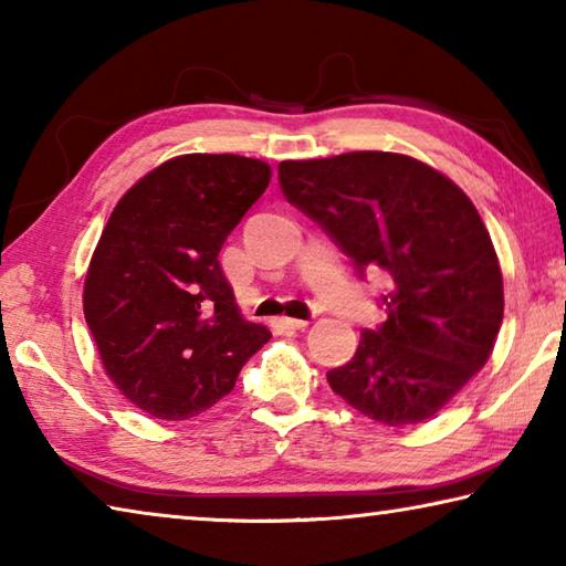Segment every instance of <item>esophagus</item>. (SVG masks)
Segmentation results:
<instances>
[{
  "mask_svg": "<svg viewBox=\"0 0 566 566\" xmlns=\"http://www.w3.org/2000/svg\"><path fill=\"white\" fill-rule=\"evenodd\" d=\"M272 324H274V327H280V329H304L310 322L292 319V317H276V319H272Z\"/></svg>",
  "mask_w": 566,
  "mask_h": 566,
  "instance_id": "34e87169",
  "label": "esophagus"
}]
</instances>
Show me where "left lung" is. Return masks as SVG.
I'll return each mask as SVG.
<instances>
[{
    "label": "left lung",
    "mask_w": 566,
    "mask_h": 566,
    "mask_svg": "<svg viewBox=\"0 0 566 566\" xmlns=\"http://www.w3.org/2000/svg\"><path fill=\"white\" fill-rule=\"evenodd\" d=\"M280 185L359 274L391 276L387 322L361 332L329 387L389 427L434 417L490 359L504 317L500 260L472 199L397 151L290 159Z\"/></svg>",
    "instance_id": "left-lung-1"
}]
</instances>
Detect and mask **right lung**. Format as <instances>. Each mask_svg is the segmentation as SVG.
I'll return each instance as SVG.
<instances>
[{
  "label": "right lung",
  "mask_w": 566,
  "mask_h": 566,
  "mask_svg": "<svg viewBox=\"0 0 566 566\" xmlns=\"http://www.w3.org/2000/svg\"><path fill=\"white\" fill-rule=\"evenodd\" d=\"M272 167L239 155H181L124 195L84 280V319L107 377L157 419H189L234 389L270 342L247 322L219 249L270 187Z\"/></svg>",
  "instance_id": "obj_1"
}]
</instances>
